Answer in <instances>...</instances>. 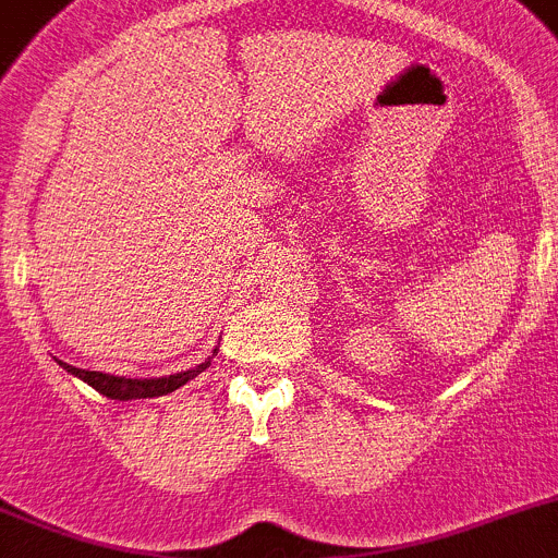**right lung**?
<instances>
[{
    "label": "right lung",
    "mask_w": 558,
    "mask_h": 558,
    "mask_svg": "<svg viewBox=\"0 0 558 558\" xmlns=\"http://www.w3.org/2000/svg\"><path fill=\"white\" fill-rule=\"evenodd\" d=\"M209 362H213V356H209V360H204L202 365L191 367V371L173 373V376H166V379H121V376H110V373L82 371V367L65 365V362H60V365H63L69 373H74V376H80L82 381H88V385L94 387V390H99L101 396L119 398V401H130V398L168 396V392L179 390L182 385H187L191 379H196L202 371H207Z\"/></svg>",
    "instance_id": "obj_1"
}]
</instances>
